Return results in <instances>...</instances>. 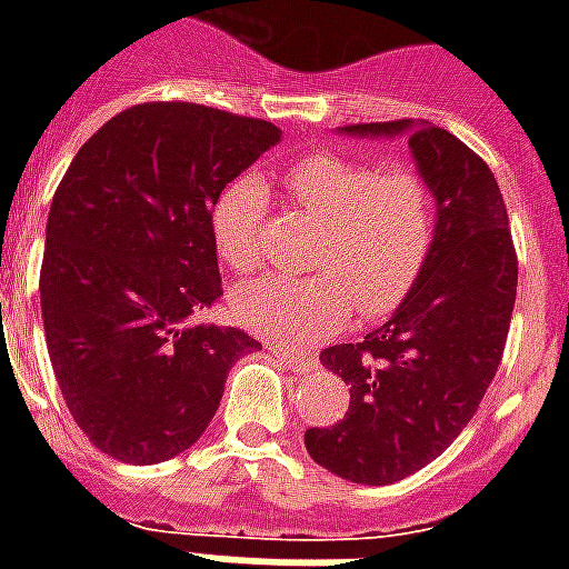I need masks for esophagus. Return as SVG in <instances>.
Returning a JSON list of instances; mask_svg holds the SVG:
<instances>
[{
    "label": "esophagus",
    "instance_id": "1",
    "mask_svg": "<svg viewBox=\"0 0 569 569\" xmlns=\"http://www.w3.org/2000/svg\"><path fill=\"white\" fill-rule=\"evenodd\" d=\"M273 353V359L283 366V369L289 371H310L313 366H317V359L310 357V353H296V350H286V347H268Z\"/></svg>",
    "mask_w": 569,
    "mask_h": 569
}]
</instances>
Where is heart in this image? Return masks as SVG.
<instances>
[{
	"label": "heart",
	"mask_w": 569,
	"mask_h": 569,
	"mask_svg": "<svg viewBox=\"0 0 569 569\" xmlns=\"http://www.w3.org/2000/svg\"><path fill=\"white\" fill-rule=\"evenodd\" d=\"M298 210L322 224L313 277H261L234 292V317L277 345H308L359 317L396 310L432 249V194L408 167L317 151L286 167ZM216 249L234 271H256L268 252V186L237 176L212 207Z\"/></svg>",
	"instance_id": "obj_1"
}]
</instances>
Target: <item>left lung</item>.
Segmentation results:
<instances>
[{"mask_svg": "<svg viewBox=\"0 0 569 569\" xmlns=\"http://www.w3.org/2000/svg\"><path fill=\"white\" fill-rule=\"evenodd\" d=\"M350 137H408L436 198L432 249L390 320L320 353L350 383L335 427L305 432L308 453L357 485H393L436 460L472 420L500 369L518 289L509 216L490 167L427 121L347 124Z\"/></svg>", "mask_w": 569, "mask_h": 569, "instance_id": "8db88e82", "label": "left lung"}]
</instances>
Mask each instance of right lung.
<instances>
[{
	"mask_svg": "<svg viewBox=\"0 0 569 569\" xmlns=\"http://www.w3.org/2000/svg\"><path fill=\"white\" fill-rule=\"evenodd\" d=\"M280 128L198 103L130 106L84 142L51 200L44 341L81 432L149 466L203 436L259 341L194 322L222 296L212 207Z\"/></svg>",
	"mask_w": 569,
	"mask_h": 569,
	"instance_id": "1",
	"label": "right lung"
}]
</instances>
